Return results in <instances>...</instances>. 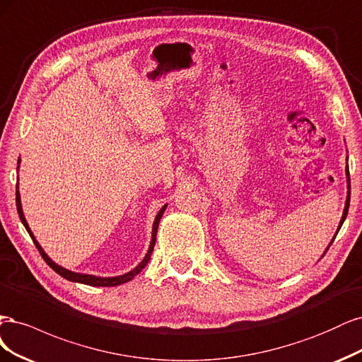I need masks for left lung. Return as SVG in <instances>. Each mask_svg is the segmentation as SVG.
I'll use <instances>...</instances> for the list:
<instances>
[{
    "label": "left lung",
    "mask_w": 362,
    "mask_h": 362,
    "mask_svg": "<svg viewBox=\"0 0 362 362\" xmlns=\"http://www.w3.org/2000/svg\"><path fill=\"white\" fill-rule=\"evenodd\" d=\"M346 176H347V189H351V177H349V165L346 167ZM349 203H351V191H347V198H346V206H344V211H343V216H341V221H340V226H338V228H337V233H338V231H340V228H341V226H343V223H344V219H346V216H347V212H349ZM337 233H335V236H337ZM335 236L332 238L331 243L334 242ZM331 243H329V247H331ZM329 247H328V248H329ZM328 248H326V250H328Z\"/></svg>",
    "instance_id": "1"
}]
</instances>
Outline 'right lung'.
I'll use <instances>...</instances> for the list:
<instances>
[{
  "label": "right lung",
  "mask_w": 362,
  "mask_h": 362,
  "mask_svg": "<svg viewBox=\"0 0 362 362\" xmlns=\"http://www.w3.org/2000/svg\"><path fill=\"white\" fill-rule=\"evenodd\" d=\"M19 160H21V159H19ZM19 160H18V164H19ZM18 168H19V165H18ZM16 209H18V214H19V218H21V221H22V224H24V227H25V228H27V231L30 233V236H31V239H33L34 245H36V248L39 250V252H40V255L43 257V260H45L46 263H48V264H49V267H52V269H54L58 275H62L63 278L69 279V281L81 283V284H87V286H93V287H112V286H120V284H123V283L131 281V279H132L136 274L141 272V271L144 269V266L148 263V260H150V255H151V251H153V248H155V243H156V233H158V227H159V221H160L162 215H164V212H165L167 204L160 209L159 214H158V215H156V218H155L153 230H151L150 247H148V251H147V254H146V257L143 259V262L139 263V264L135 267L134 271L127 272V274H124V275L111 276V278H103V276H95V275H87V274L72 272V271H69V269H64V267H62V266H58L57 263H54V262L48 257V255H46V252L43 251V248L40 247L39 242L36 240V238L33 236V233H31V230H30V227H28V224H27V219H25V216H24V212H22V204H21V195H19V191H18V183H16Z\"/></svg>",
  "instance_id": "1"
}]
</instances>
